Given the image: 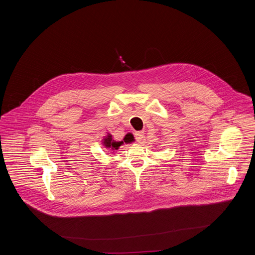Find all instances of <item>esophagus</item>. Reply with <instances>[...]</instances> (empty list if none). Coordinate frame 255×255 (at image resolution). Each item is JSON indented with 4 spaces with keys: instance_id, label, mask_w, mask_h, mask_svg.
<instances>
[{
    "instance_id": "34e87169",
    "label": "esophagus",
    "mask_w": 255,
    "mask_h": 255,
    "mask_svg": "<svg viewBox=\"0 0 255 255\" xmlns=\"http://www.w3.org/2000/svg\"><path fill=\"white\" fill-rule=\"evenodd\" d=\"M135 138L137 140V142L141 143L144 140V133L142 131H138L135 133Z\"/></svg>"
}]
</instances>
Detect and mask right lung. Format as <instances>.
I'll return each instance as SVG.
<instances>
[{"label":"right lung","mask_w":255,"mask_h":255,"mask_svg":"<svg viewBox=\"0 0 255 255\" xmlns=\"http://www.w3.org/2000/svg\"><path fill=\"white\" fill-rule=\"evenodd\" d=\"M102 144L105 148L115 151V150L119 149V147L121 146V145L124 144V142L123 141H115L113 139L112 134L107 133V135L104 136V138L102 139Z\"/></svg>","instance_id":"add662e5"}]
</instances>
